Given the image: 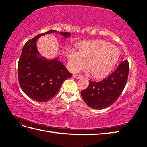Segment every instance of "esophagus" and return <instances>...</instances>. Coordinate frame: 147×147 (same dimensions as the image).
<instances>
[{
  "mask_svg": "<svg viewBox=\"0 0 147 147\" xmlns=\"http://www.w3.org/2000/svg\"><path fill=\"white\" fill-rule=\"evenodd\" d=\"M73 77L76 79H80V78H83V76L82 75H80V74H74Z\"/></svg>",
  "mask_w": 147,
  "mask_h": 147,
  "instance_id": "1",
  "label": "esophagus"
}]
</instances>
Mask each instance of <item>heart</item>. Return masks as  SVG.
Masks as SVG:
<instances>
[{"label": "heart", "instance_id": "heart-1", "mask_svg": "<svg viewBox=\"0 0 147 147\" xmlns=\"http://www.w3.org/2000/svg\"><path fill=\"white\" fill-rule=\"evenodd\" d=\"M119 49L104 40L85 42L78 53L71 52L69 60L73 71L80 70L86 64V70L95 78H102L112 70L119 58Z\"/></svg>", "mask_w": 147, "mask_h": 147}]
</instances>
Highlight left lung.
<instances>
[{"label":"left lung","instance_id":"8db88e82","mask_svg":"<svg viewBox=\"0 0 147 147\" xmlns=\"http://www.w3.org/2000/svg\"><path fill=\"white\" fill-rule=\"evenodd\" d=\"M129 62L122 61L117 68L100 82L90 81L89 85L81 92L88 107L102 109L113 104L123 92L128 78Z\"/></svg>","mask_w":147,"mask_h":147}]
</instances>
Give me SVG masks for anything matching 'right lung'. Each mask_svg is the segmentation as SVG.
<instances>
[{
    "mask_svg": "<svg viewBox=\"0 0 147 147\" xmlns=\"http://www.w3.org/2000/svg\"><path fill=\"white\" fill-rule=\"evenodd\" d=\"M57 32L55 30H49L28 40L23 46L19 59V83L23 92L33 100L44 102L51 100L57 94L64 81L73 75L58 61L57 57L47 60L39 57L37 40L45 34ZM59 33L65 38L71 35L69 32Z\"/></svg>",
    "mask_w": 147,
    "mask_h": 147,
    "instance_id": "1",
    "label": "right lung"
}]
</instances>
